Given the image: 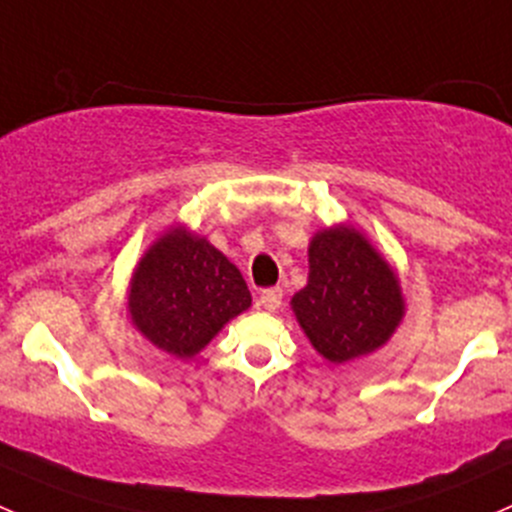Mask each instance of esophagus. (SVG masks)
<instances>
[{
  "mask_svg": "<svg viewBox=\"0 0 512 512\" xmlns=\"http://www.w3.org/2000/svg\"><path fill=\"white\" fill-rule=\"evenodd\" d=\"M282 304V287H267L262 289L260 294V307L267 309V312H275Z\"/></svg>",
  "mask_w": 512,
  "mask_h": 512,
  "instance_id": "1",
  "label": "esophagus"
}]
</instances>
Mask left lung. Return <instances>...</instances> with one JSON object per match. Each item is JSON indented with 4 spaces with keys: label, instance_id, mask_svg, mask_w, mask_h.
Segmentation results:
<instances>
[{
    "label": "left lung",
    "instance_id": "obj_1",
    "mask_svg": "<svg viewBox=\"0 0 512 512\" xmlns=\"http://www.w3.org/2000/svg\"><path fill=\"white\" fill-rule=\"evenodd\" d=\"M399 277L352 225L327 227L309 242L307 287L292 312L324 359L344 364L384 347L404 319Z\"/></svg>",
    "mask_w": 512,
    "mask_h": 512
}]
</instances>
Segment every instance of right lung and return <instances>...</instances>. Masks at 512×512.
I'll return each instance as SVG.
<instances>
[{"label": "right lung", "instance_id": "obj_1", "mask_svg": "<svg viewBox=\"0 0 512 512\" xmlns=\"http://www.w3.org/2000/svg\"><path fill=\"white\" fill-rule=\"evenodd\" d=\"M252 304L240 270L185 227H170L138 262L128 312L138 332L163 352L190 359Z\"/></svg>", "mask_w": 512, "mask_h": 512}]
</instances>
